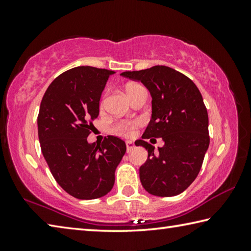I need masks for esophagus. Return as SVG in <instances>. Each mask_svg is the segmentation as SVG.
<instances>
[{
	"label": "esophagus",
	"instance_id": "1",
	"mask_svg": "<svg viewBox=\"0 0 251 251\" xmlns=\"http://www.w3.org/2000/svg\"><path fill=\"white\" fill-rule=\"evenodd\" d=\"M134 144L131 143V142H126V151L127 152H130L131 151L134 150Z\"/></svg>",
	"mask_w": 251,
	"mask_h": 251
}]
</instances>
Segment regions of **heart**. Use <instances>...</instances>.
Returning <instances> with one entry per match:
<instances>
[{"label": "heart", "mask_w": 251, "mask_h": 251, "mask_svg": "<svg viewBox=\"0 0 251 251\" xmlns=\"http://www.w3.org/2000/svg\"><path fill=\"white\" fill-rule=\"evenodd\" d=\"M142 88H144V86H142V85H139V84L128 85L126 88V91H127V94H128V96L130 97V100H131V97H133L139 90H142ZM100 105V107L104 105V97L101 99ZM139 126H141V122L139 121L118 122L115 125H114V131L117 133L118 135L124 136V137H133V136L135 135L136 129H137Z\"/></svg>", "instance_id": "obj_1"}]
</instances>
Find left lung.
<instances>
[{
    "label": "left lung",
    "mask_w": 251,
    "mask_h": 251,
    "mask_svg": "<svg viewBox=\"0 0 251 251\" xmlns=\"http://www.w3.org/2000/svg\"><path fill=\"white\" fill-rule=\"evenodd\" d=\"M121 75L141 80L152 97V114L142 139L136 142L148 151L139 168L146 192L155 196L179 195L196 179L209 146L208 113L196 85L180 72L168 66L124 72ZM161 137L165 142L155 153L146 142Z\"/></svg>",
    "instance_id": "obj_1"
}]
</instances>
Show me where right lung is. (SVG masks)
<instances>
[{
  "label": "right lung",
  "mask_w": 251,
  "mask_h": 251,
  "mask_svg": "<svg viewBox=\"0 0 251 251\" xmlns=\"http://www.w3.org/2000/svg\"><path fill=\"white\" fill-rule=\"evenodd\" d=\"M113 71L78 66L58 75L42 99L37 127L41 150L57 184L77 199L105 196L125 155L122 139L107 136L87 143L100 100Z\"/></svg>",
  "instance_id": "obj_1"
}]
</instances>
